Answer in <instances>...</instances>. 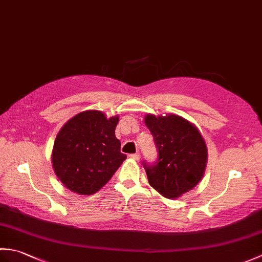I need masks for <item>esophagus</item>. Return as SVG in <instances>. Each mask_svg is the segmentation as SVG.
Instances as JSON below:
<instances>
[{
	"label": "esophagus",
	"instance_id": "esophagus-1",
	"mask_svg": "<svg viewBox=\"0 0 262 262\" xmlns=\"http://www.w3.org/2000/svg\"><path fill=\"white\" fill-rule=\"evenodd\" d=\"M130 158H132V159H134V160H136V161H138V160H140V158H141V155H140V153L130 154Z\"/></svg>",
	"mask_w": 262,
	"mask_h": 262
}]
</instances>
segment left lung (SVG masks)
I'll return each mask as SVG.
<instances>
[{"instance_id": "obj_1", "label": "left lung", "mask_w": 262, "mask_h": 262, "mask_svg": "<svg viewBox=\"0 0 262 262\" xmlns=\"http://www.w3.org/2000/svg\"><path fill=\"white\" fill-rule=\"evenodd\" d=\"M145 124L158 151L153 163L143 161L149 185L166 198L191 190L202 180L207 162V147L199 130L176 115H147Z\"/></svg>"}]
</instances>
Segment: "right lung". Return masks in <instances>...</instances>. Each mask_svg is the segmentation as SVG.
<instances>
[{
	"label": "right lung",
	"mask_w": 262,
	"mask_h": 262,
	"mask_svg": "<svg viewBox=\"0 0 262 262\" xmlns=\"http://www.w3.org/2000/svg\"><path fill=\"white\" fill-rule=\"evenodd\" d=\"M118 117L107 119L98 110L74 116L59 130L52 161L55 173L70 190L97 192L126 160L115 135Z\"/></svg>",
	"instance_id": "right-lung-1"
}]
</instances>
